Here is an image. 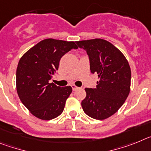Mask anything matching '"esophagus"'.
Instances as JSON below:
<instances>
[{
    "instance_id": "obj_1",
    "label": "esophagus",
    "mask_w": 151,
    "mask_h": 151,
    "mask_svg": "<svg viewBox=\"0 0 151 151\" xmlns=\"http://www.w3.org/2000/svg\"><path fill=\"white\" fill-rule=\"evenodd\" d=\"M71 87H72V89H73V90H76L77 88H78L77 86H75V85H74V84L71 85Z\"/></svg>"
}]
</instances>
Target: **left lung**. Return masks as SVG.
I'll use <instances>...</instances> for the list:
<instances>
[{"label":"left lung","mask_w":151,"mask_h":151,"mask_svg":"<svg viewBox=\"0 0 151 151\" xmlns=\"http://www.w3.org/2000/svg\"><path fill=\"white\" fill-rule=\"evenodd\" d=\"M86 50L91 73L98 74L96 88H85L81 106L86 115L98 120L112 116L124 104L130 93L131 68L121 51L102 39L76 42Z\"/></svg>","instance_id":"left-lung-1"}]
</instances>
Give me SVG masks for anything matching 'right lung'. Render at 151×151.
<instances>
[{"label": "right lung", "mask_w": 151, "mask_h": 151, "mask_svg": "<svg viewBox=\"0 0 151 151\" xmlns=\"http://www.w3.org/2000/svg\"><path fill=\"white\" fill-rule=\"evenodd\" d=\"M73 48L74 42L46 39L29 49L17 68V91L31 113L42 120H51L62 113L71 93L70 86L61 87L49 83L58 69L61 57Z\"/></svg>", "instance_id": "1"}]
</instances>
